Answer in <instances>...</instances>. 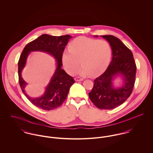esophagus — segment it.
<instances>
[{
  "label": "esophagus",
  "instance_id": "obj_1",
  "mask_svg": "<svg viewBox=\"0 0 153 153\" xmlns=\"http://www.w3.org/2000/svg\"><path fill=\"white\" fill-rule=\"evenodd\" d=\"M75 81H83V80H84V79H83V78H82L76 77V78H75Z\"/></svg>",
  "mask_w": 153,
  "mask_h": 153
}]
</instances>
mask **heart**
<instances>
[{
	"label": "heart",
	"mask_w": 153,
	"mask_h": 153,
	"mask_svg": "<svg viewBox=\"0 0 153 153\" xmlns=\"http://www.w3.org/2000/svg\"><path fill=\"white\" fill-rule=\"evenodd\" d=\"M111 54L109 44L104 40H96L79 36L69 45V50L62 55V61L66 72L74 74L81 64V75L95 76L107 65Z\"/></svg>",
	"instance_id": "1"
}]
</instances>
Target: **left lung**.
<instances>
[{"label": "left lung", "instance_id": "8db88e82", "mask_svg": "<svg viewBox=\"0 0 153 153\" xmlns=\"http://www.w3.org/2000/svg\"><path fill=\"white\" fill-rule=\"evenodd\" d=\"M101 36L110 44L112 58L104 73L94 80L89 97L97 108L112 109L123 104L131 95L137 67L131 50L120 39L109 35ZM120 75L123 79V84L120 88H114L113 81Z\"/></svg>", "mask_w": 153, "mask_h": 153}]
</instances>
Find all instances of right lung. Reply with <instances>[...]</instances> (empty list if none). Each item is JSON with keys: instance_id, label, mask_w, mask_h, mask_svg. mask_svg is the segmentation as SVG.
<instances>
[{"instance_id": "obj_1", "label": "right lung", "mask_w": 153, "mask_h": 153, "mask_svg": "<svg viewBox=\"0 0 153 153\" xmlns=\"http://www.w3.org/2000/svg\"><path fill=\"white\" fill-rule=\"evenodd\" d=\"M69 35L61 36L43 34L24 48L18 62L19 82L23 94L36 107L44 110H52L61 106L68 96L70 87L75 82L74 78L62 69V55L70 38ZM40 51L51 54L56 59L57 68L44 94L40 97L32 98L24 91L27 84L22 78V71L30 51Z\"/></svg>"}]
</instances>
